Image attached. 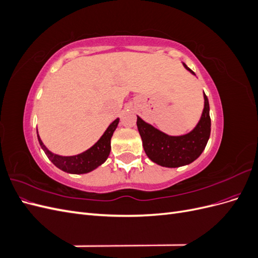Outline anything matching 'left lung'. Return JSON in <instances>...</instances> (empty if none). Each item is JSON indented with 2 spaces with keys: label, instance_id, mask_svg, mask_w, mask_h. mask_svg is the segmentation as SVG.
<instances>
[{
  "label": "left lung",
  "instance_id": "left-lung-1",
  "mask_svg": "<svg viewBox=\"0 0 258 258\" xmlns=\"http://www.w3.org/2000/svg\"><path fill=\"white\" fill-rule=\"evenodd\" d=\"M183 64L195 75L188 67ZM137 126L142 138L144 151L152 161L168 168L188 165L204 152L210 138L211 118L208 97L205 93V108L198 124L185 136L170 137L145 122L139 116Z\"/></svg>",
  "mask_w": 258,
  "mask_h": 258
}]
</instances>
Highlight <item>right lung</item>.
Returning <instances> with one entry per match:
<instances>
[{
  "mask_svg": "<svg viewBox=\"0 0 258 258\" xmlns=\"http://www.w3.org/2000/svg\"><path fill=\"white\" fill-rule=\"evenodd\" d=\"M118 122H119V118L115 119L110 126H108V128L106 129L103 136L100 138L99 141L92 147H90L89 150L80 155L69 156V157H66V156H59L51 153L49 150H47V147L43 144L42 140L38 135H37V139L46 156H47L49 160L57 168L61 169L62 171H64V172H68V173L83 174L95 170L100 165H102V163L107 159L108 155H110V152H111V138L114 134L115 129L117 128Z\"/></svg>",
  "mask_w": 258,
  "mask_h": 258,
  "instance_id": "1",
  "label": "right lung"
}]
</instances>
